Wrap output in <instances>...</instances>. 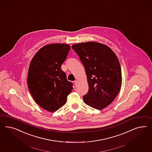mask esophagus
<instances>
[{"mask_svg": "<svg viewBox=\"0 0 152 152\" xmlns=\"http://www.w3.org/2000/svg\"><path fill=\"white\" fill-rule=\"evenodd\" d=\"M74 83H75V86L76 87V86H77V84H78V81H77V80H76V81H74Z\"/></svg>", "mask_w": 152, "mask_h": 152, "instance_id": "34e87169", "label": "esophagus"}]
</instances>
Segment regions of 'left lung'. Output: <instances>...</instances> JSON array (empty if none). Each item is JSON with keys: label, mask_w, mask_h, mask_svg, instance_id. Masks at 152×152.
Instances as JSON below:
<instances>
[{"label": "left lung", "mask_w": 152, "mask_h": 152, "mask_svg": "<svg viewBox=\"0 0 152 152\" xmlns=\"http://www.w3.org/2000/svg\"><path fill=\"white\" fill-rule=\"evenodd\" d=\"M72 48L77 54L87 76L88 91L83 102L101 110L109 105L119 92L122 82L119 61L110 47L88 42L77 43Z\"/></svg>", "instance_id": "left-lung-1"}]
</instances>
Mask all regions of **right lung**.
I'll use <instances>...</instances> for the list:
<instances>
[{
    "label": "right lung",
    "mask_w": 152,
    "mask_h": 152,
    "mask_svg": "<svg viewBox=\"0 0 152 152\" xmlns=\"http://www.w3.org/2000/svg\"><path fill=\"white\" fill-rule=\"evenodd\" d=\"M69 50L70 46L64 43L46 45L37 52L29 64L28 89L37 104L50 112L64 106L73 89L72 83L67 80L61 68Z\"/></svg>",
    "instance_id": "1"
}]
</instances>
